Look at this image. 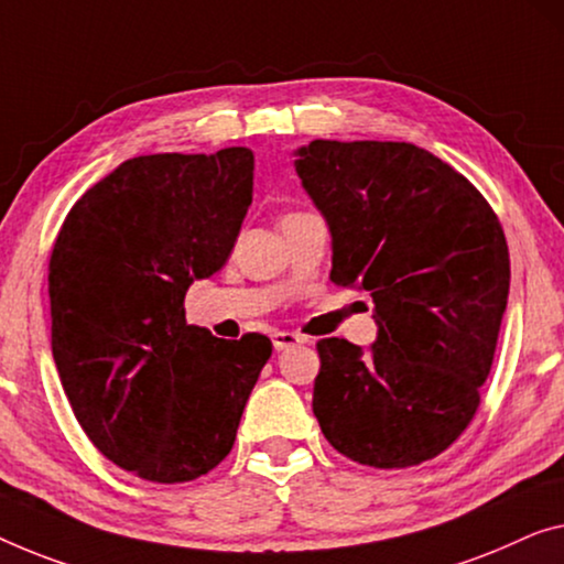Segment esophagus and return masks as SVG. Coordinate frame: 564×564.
Returning a JSON list of instances; mask_svg holds the SVG:
<instances>
[{
	"instance_id": "esophagus-1",
	"label": "esophagus",
	"mask_w": 564,
	"mask_h": 564,
	"mask_svg": "<svg viewBox=\"0 0 564 564\" xmlns=\"http://www.w3.org/2000/svg\"><path fill=\"white\" fill-rule=\"evenodd\" d=\"M296 344H304V336H299V334H293V332H275L273 334V347L279 349V351L296 347Z\"/></svg>"
}]
</instances>
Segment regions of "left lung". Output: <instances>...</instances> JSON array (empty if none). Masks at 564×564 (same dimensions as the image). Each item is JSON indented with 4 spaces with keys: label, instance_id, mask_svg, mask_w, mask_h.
<instances>
[{
    "label": "left lung",
    "instance_id": "obj_1",
    "mask_svg": "<svg viewBox=\"0 0 564 564\" xmlns=\"http://www.w3.org/2000/svg\"><path fill=\"white\" fill-rule=\"evenodd\" d=\"M332 235V281L369 293L377 341L316 344L314 415L341 456L431 460L466 431L509 296L503 230L474 184L405 141L316 139L293 151Z\"/></svg>",
    "mask_w": 564,
    "mask_h": 564
}]
</instances>
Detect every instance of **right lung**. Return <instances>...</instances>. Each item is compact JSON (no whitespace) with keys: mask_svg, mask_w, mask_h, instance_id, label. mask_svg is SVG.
<instances>
[{"mask_svg":"<svg viewBox=\"0 0 564 564\" xmlns=\"http://www.w3.org/2000/svg\"><path fill=\"white\" fill-rule=\"evenodd\" d=\"M253 151L126 159L67 213L50 256L53 359L108 460L156 484L228 456L273 344L184 318V293L228 263L253 202Z\"/></svg>","mask_w":564,"mask_h":564,"instance_id":"right-lung-1","label":"right lung"}]
</instances>
